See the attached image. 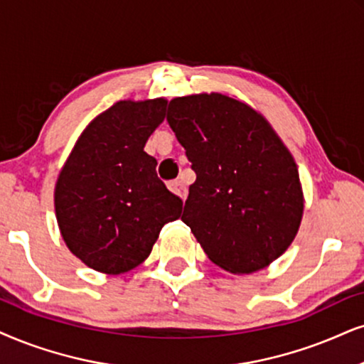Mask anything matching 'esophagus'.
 <instances>
[{
	"mask_svg": "<svg viewBox=\"0 0 364 364\" xmlns=\"http://www.w3.org/2000/svg\"><path fill=\"white\" fill-rule=\"evenodd\" d=\"M168 188H169V191H171V193H174V195H176V196H179V198H181V200H183V201H185V200H186L188 190H186V186H185V185H183V183H181V181H178V179H176V181H171V183H168Z\"/></svg>",
	"mask_w": 364,
	"mask_h": 364,
	"instance_id": "obj_1",
	"label": "esophagus"
}]
</instances>
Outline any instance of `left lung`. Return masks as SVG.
Masks as SVG:
<instances>
[{
    "label": "left lung",
    "instance_id": "obj_1",
    "mask_svg": "<svg viewBox=\"0 0 364 364\" xmlns=\"http://www.w3.org/2000/svg\"><path fill=\"white\" fill-rule=\"evenodd\" d=\"M168 122L196 173L181 220L205 254L230 274L269 267L304 215L291 151L259 110L222 92L173 99Z\"/></svg>",
    "mask_w": 364,
    "mask_h": 364
}]
</instances>
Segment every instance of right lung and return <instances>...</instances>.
<instances>
[{
  "mask_svg": "<svg viewBox=\"0 0 364 364\" xmlns=\"http://www.w3.org/2000/svg\"><path fill=\"white\" fill-rule=\"evenodd\" d=\"M168 100H119L92 119L55 183L60 235L77 259L107 275L148 259L161 228L178 220L183 201L156 174L144 151L164 121Z\"/></svg>",
  "mask_w": 364,
  "mask_h": 364,
  "instance_id": "add662e5",
  "label": "right lung"
}]
</instances>
